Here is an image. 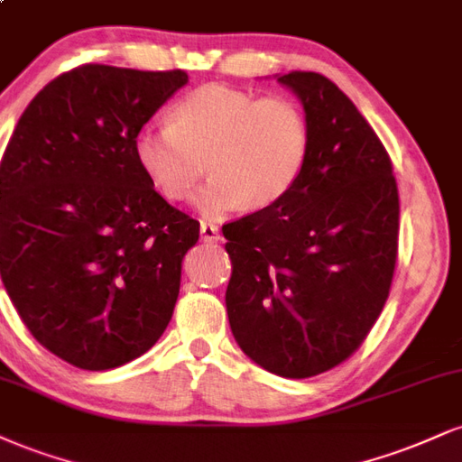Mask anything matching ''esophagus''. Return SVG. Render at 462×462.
I'll return each instance as SVG.
<instances>
[{
  "instance_id": "esophagus-1",
  "label": "esophagus",
  "mask_w": 462,
  "mask_h": 462,
  "mask_svg": "<svg viewBox=\"0 0 462 462\" xmlns=\"http://www.w3.org/2000/svg\"><path fill=\"white\" fill-rule=\"evenodd\" d=\"M199 236H202L204 243H217L221 238L219 230H217V226L204 224V221H202V226H199Z\"/></svg>"
}]
</instances>
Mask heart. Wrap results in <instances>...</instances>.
<instances>
[{"instance_id": "1", "label": "heart", "mask_w": 462, "mask_h": 462, "mask_svg": "<svg viewBox=\"0 0 462 462\" xmlns=\"http://www.w3.org/2000/svg\"><path fill=\"white\" fill-rule=\"evenodd\" d=\"M310 146V122L297 101L208 83L171 105L168 125L142 126L133 154L170 202L191 196L207 161L213 178L196 207L217 221L245 204L266 208L286 198L308 165Z\"/></svg>"}]
</instances>
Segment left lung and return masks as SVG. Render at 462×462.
<instances>
[{
  "label": "left lung",
  "instance_id": "obj_1",
  "mask_svg": "<svg viewBox=\"0 0 462 462\" xmlns=\"http://www.w3.org/2000/svg\"><path fill=\"white\" fill-rule=\"evenodd\" d=\"M312 133L292 191L221 227L232 275L230 329L243 353L286 379L336 368L361 346L390 294L398 187L368 120L319 72L277 77Z\"/></svg>",
  "mask_w": 462,
  "mask_h": 462
}]
</instances>
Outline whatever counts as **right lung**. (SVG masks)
Here are the masks:
<instances>
[{
    "mask_svg": "<svg viewBox=\"0 0 462 462\" xmlns=\"http://www.w3.org/2000/svg\"><path fill=\"white\" fill-rule=\"evenodd\" d=\"M185 70L83 64L32 98L0 163V275L47 351L81 370L140 357L174 314L199 224L133 154Z\"/></svg>",
    "mask_w": 462,
    "mask_h": 462,
    "instance_id": "obj_1",
    "label": "right lung"
}]
</instances>
